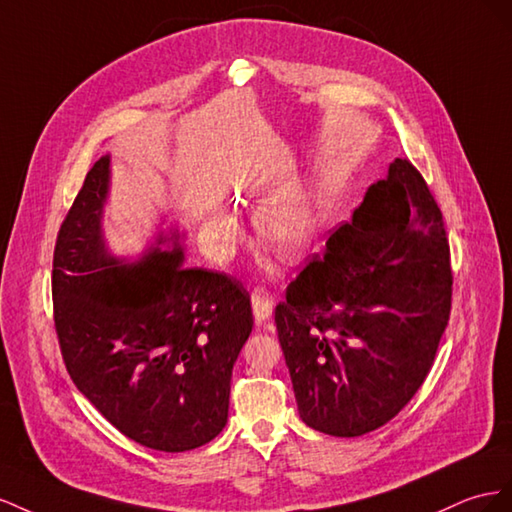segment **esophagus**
I'll use <instances>...</instances> for the list:
<instances>
[{"mask_svg": "<svg viewBox=\"0 0 512 512\" xmlns=\"http://www.w3.org/2000/svg\"><path fill=\"white\" fill-rule=\"evenodd\" d=\"M251 306H253V317H255L257 324H264L266 319H270L272 309H274L272 296L268 294V291H266L264 287L255 289L253 296H251Z\"/></svg>", "mask_w": 512, "mask_h": 512, "instance_id": "esophagus-1", "label": "esophagus"}]
</instances>
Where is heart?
Returning a JSON list of instances; mask_svg holds the SVG:
<instances>
[{
	"label": "heart",
	"mask_w": 512,
	"mask_h": 512,
	"mask_svg": "<svg viewBox=\"0 0 512 512\" xmlns=\"http://www.w3.org/2000/svg\"><path fill=\"white\" fill-rule=\"evenodd\" d=\"M321 186L317 180L289 182L270 195L255 212V229L270 251L283 259L309 253L321 233ZM203 231L218 253H227L238 242L240 225L227 212H212Z\"/></svg>",
	"instance_id": "1"
}]
</instances>
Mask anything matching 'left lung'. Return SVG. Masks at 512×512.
Returning a JSON list of instances; mask_svg holds the SVG:
<instances>
[{
	"mask_svg": "<svg viewBox=\"0 0 512 512\" xmlns=\"http://www.w3.org/2000/svg\"><path fill=\"white\" fill-rule=\"evenodd\" d=\"M450 296L442 212L394 158L274 311L300 418L334 437L386 425L431 371Z\"/></svg>",
	"mask_w": 512,
	"mask_h": 512,
	"instance_id": "obj_1",
	"label": "left lung"
}]
</instances>
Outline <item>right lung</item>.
I'll use <instances>...</instances> for the list:
<instances>
[{"label":"right lung","instance_id":"1","mask_svg":"<svg viewBox=\"0 0 512 512\" xmlns=\"http://www.w3.org/2000/svg\"><path fill=\"white\" fill-rule=\"evenodd\" d=\"M111 154L87 171L53 255L55 330L72 382L137 444L193 450L223 431L231 371L253 330L251 298L225 274L184 266L180 229L137 257L105 236ZM165 223V221H163Z\"/></svg>","mask_w":512,"mask_h":512}]
</instances>
